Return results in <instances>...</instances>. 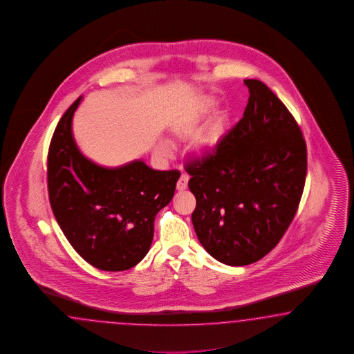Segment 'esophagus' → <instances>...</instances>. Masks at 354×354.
Wrapping results in <instances>:
<instances>
[{
  "mask_svg": "<svg viewBox=\"0 0 354 354\" xmlns=\"http://www.w3.org/2000/svg\"><path fill=\"white\" fill-rule=\"evenodd\" d=\"M187 183H189V176L186 173H182L180 180L177 182V190H186L187 189Z\"/></svg>",
  "mask_w": 354,
  "mask_h": 354,
  "instance_id": "esophagus-1",
  "label": "esophagus"
}]
</instances>
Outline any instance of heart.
Instances as JSON below:
<instances>
[{
	"mask_svg": "<svg viewBox=\"0 0 354 354\" xmlns=\"http://www.w3.org/2000/svg\"><path fill=\"white\" fill-rule=\"evenodd\" d=\"M210 109V104H207L204 108V113ZM203 118V114L194 115L190 118L182 119L177 122L173 127V135L178 138H187L192 136L198 128H199L200 120ZM226 135V119L218 118L212 122L208 127L204 128L200 132L199 136L195 141V150L199 155H207L212 153L222 141V138ZM159 151L163 154L168 155L171 153V146L167 141H162L158 146Z\"/></svg>",
	"mask_w": 354,
	"mask_h": 354,
	"instance_id": "b5f03b06",
	"label": "heart"
}]
</instances>
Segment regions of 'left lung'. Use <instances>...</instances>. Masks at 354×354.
Masks as SVG:
<instances>
[{"mask_svg":"<svg viewBox=\"0 0 354 354\" xmlns=\"http://www.w3.org/2000/svg\"><path fill=\"white\" fill-rule=\"evenodd\" d=\"M244 117L213 153L185 169L196 198L191 219L218 262L246 266L270 253L290 226L307 176L297 120L263 82L245 80Z\"/></svg>","mask_w":354,"mask_h":354,"instance_id":"left-lung-1","label":"left lung"}]
</instances>
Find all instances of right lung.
I'll list each match as a JSON object with an SVG mask.
<instances>
[{
    "instance_id": "right-lung-1",
    "label": "right lung",
    "mask_w": 354,
    "mask_h": 354,
    "mask_svg": "<svg viewBox=\"0 0 354 354\" xmlns=\"http://www.w3.org/2000/svg\"><path fill=\"white\" fill-rule=\"evenodd\" d=\"M81 97L55 128L47 155L48 198L74 250L102 271L141 262L154 236L155 216L169 204L181 173L155 171L142 160L105 168L82 154L72 119Z\"/></svg>"
}]
</instances>
